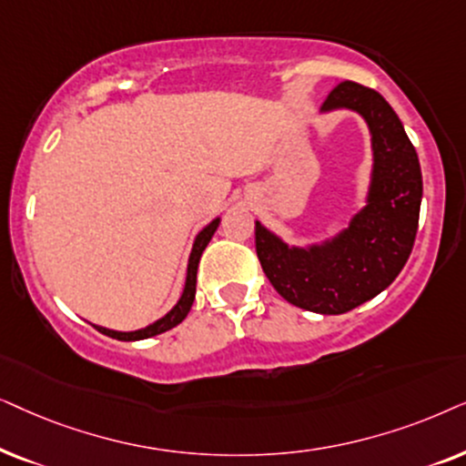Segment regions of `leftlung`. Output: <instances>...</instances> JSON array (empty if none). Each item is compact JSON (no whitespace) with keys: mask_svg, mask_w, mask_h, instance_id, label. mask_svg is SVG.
Returning <instances> with one entry per match:
<instances>
[{"mask_svg":"<svg viewBox=\"0 0 466 466\" xmlns=\"http://www.w3.org/2000/svg\"><path fill=\"white\" fill-rule=\"evenodd\" d=\"M350 108L373 136L369 204L337 238L309 249L289 247L256 221V251L279 294L294 307L340 315L375 298L411 256L421 204L418 153L392 106L375 89L343 80L321 110Z\"/></svg>","mask_w":466,"mask_h":466,"instance_id":"8db88e82","label":"left lung"}]
</instances>
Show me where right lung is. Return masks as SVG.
<instances>
[{
    "mask_svg": "<svg viewBox=\"0 0 466 466\" xmlns=\"http://www.w3.org/2000/svg\"><path fill=\"white\" fill-rule=\"evenodd\" d=\"M219 226V219H213L208 223L207 228L202 229L200 234L196 237V243H194V249H191V256H189V266H187V281H185V289H183V296L181 300L177 302V307L172 309L168 315H164V318L155 321V324L142 328V330H134V332H115V330H108V328H99L96 326L99 332L106 334V337H113L116 340H140V339H148V337H155V334H161L166 330H170V328H175L181 324V321L187 318L191 305H194V298H196V275H198V264H200V258H202V251L207 249L208 240L213 238L215 229Z\"/></svg>",
    "mask_w": 466,
    "mask_h": 466,
    "instance_id": "1",
    "label": "right lung"
}]
</instances>
